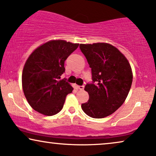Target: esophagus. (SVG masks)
<instances>
[{
	"instance_id": "esophagus-1",
	"label": "esophagus",
	"mask_w": 156,
	"mask_h": 156,
	"mask_svg": "<svg viewBox=\"0 0 156 156\" xmlns=\"http://www.w3.org/2000/svg\"><path fill=\"white\" fill-rule=\"evenodd\" d=\"M77 87H78L79 90H84V86H78Z\"/></svg>"
}]
</instances>
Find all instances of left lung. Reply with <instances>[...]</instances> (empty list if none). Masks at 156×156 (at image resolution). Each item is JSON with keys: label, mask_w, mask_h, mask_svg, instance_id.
Wrapping results in <instances>:
<instances>
[{"label": "left lung", "mask_w": 156, "mask_h": 156, "mask_svg": "<svg viewBox=\"0 0 156 156\" xmlns=\"http://www.w3.org/2000/svg\"><path fill=\"white\" fill-rule=\"evenodd\" d=\"M80 48L92 69L93 81L84 87L89 100L82 104V109L91 118H105L126 100L133 82L130 64L124 54L110 44H81Z\"/></svg>", "instance_id": "8db88e82"}]
</instances>
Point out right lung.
<instances>
[{"instance_id":"right-lung-1","label":"right lung","mask_w":156,"mask_h":156,"mask_svg":"<svg viewBox=\"0 0 156 156\" xmlns=\"http://www.w3.org/2000/svg\"><path fill=\"white\" fill-rule=\"evenodd\" d=\"M79 44L51 40L30 54L22 72L24 95L34 110L46 116L59 112L66 97L73 90L69 83L60 80L64 62Z\"/></svg>"}]
</instances>
